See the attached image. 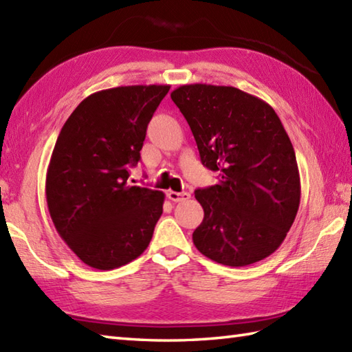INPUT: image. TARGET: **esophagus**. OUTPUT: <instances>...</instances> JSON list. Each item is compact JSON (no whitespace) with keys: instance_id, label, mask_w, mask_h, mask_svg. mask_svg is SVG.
Instances as JSON below:
<instances>
[{"instance_id":"1","label":"esophagus","mask_w":352,"mask_h":352,"mask_svg":"<svg viewBox=\"0 0 352 352\" xmlns=\"http://www.w3.org/2000/svg\"><path fill=\"white\" fill-rule=\"evenodd\" d=\"M168 198L170 201H174V203H182V201H186L190 198V193L188 192H174V190H169L168 192Z\"/></svg>"}]
</instances>
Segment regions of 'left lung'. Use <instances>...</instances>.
Masks as SVG:
<instances>
[{
  "label": "left lung",
  "instance_id": "8db88e82",
  "mask_svg": "<svg viewBox=\"0 0 352 352\" xmlns=\"http://www.w3.org/2000/svg\"><path fill=\"white\" fill-rule=\"evenodd\" d=\"M219 180L195 190L204 219L197 250L216 263L248 266L278 250L301 199L296 157L275 110L241 89L184 85L170 94Z\"/></svg>",
  "mask_w": 352,
  "mask_h": 352
}]
</instances>
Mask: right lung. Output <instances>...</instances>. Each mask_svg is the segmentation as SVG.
Returning a JSON list of instances; mask_svg holds the SVG:
<instances>
[{"instance_id":"obj_1","label":"right lung","mask_w":352,"mask_h":352,"mask_svg":"<svg viewBox=\"0 0 352 352\" xmlns=\"http://www.w3.org/2000/svg\"><path fill=\"white\" fill-rule=\"evenodd\" d=\"M168 85L121 86L81 101L58 134L47 169L48 212L87 266L110 271L144 252L164 193L129 184L146 126Z\"/></svg>"}]
</instances>
